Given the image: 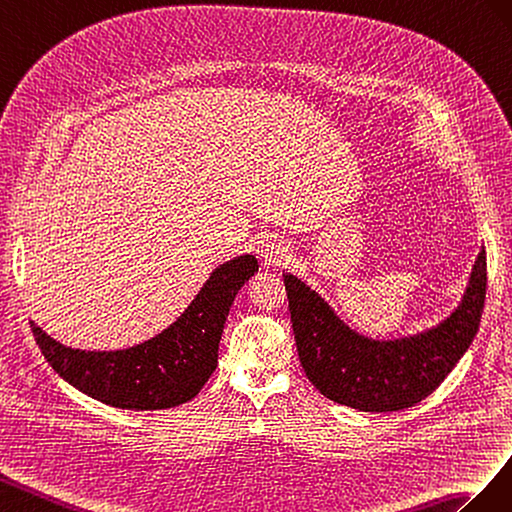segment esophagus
Listing matches in <instances>:
<instances>
[{
  "label": "esophagus",
  "instance_id": "obj_1",
  "mask_svg": "<svg viewBox=\"0 0 512 512\" xmlns=\"http://www.w3.org/2000/svg\"><path fill=\"white\" fill-rule=\"evenodd\" d=\"M257 253H259L261 259H264V264L276 266V264H281V261L285 259L287 248H285V244L281 240H276L272 236H266V238H261L257 242Z\"/></svg>",
  "mask_w": 512,
  "mask_h": 512
}]
</instances>
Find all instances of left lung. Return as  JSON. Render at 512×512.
<instances>
[{
  "instance_id": "8db88e82",
  "label": "left lung",
  "mask_w": 512,
  "mask_h": 512,
  "mask_svg": "<svg viewBox=\"0 0 512 512\" xmlns=\"http://www.w3.org/2000/svg\"><path fill=\"white\" fill-rule=\"evenodd\" d=\"M291 326L309 382L360 412L407 410L444 382L472 345L487 294V255L478 253L459 306L412 337L375 341L349 328L315 289L283 272Z\"/></svg>"
}]
</instances>
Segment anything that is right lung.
<instances>
[{"mask_svg":"<svg viewBox=\"0 0 512 512\" xmlns=\"http://www.w3.org/2000/svg\"><path fill=\"white\" fill-rule=\"evenodd\" d=\"M257 270L253 255L225 261L169 328L115 352L72 349L29 324L55 373L87 397L120 410H167L197 397L214 373L229 306Z\"/></svg>","mask_w":512,"mask_h":512,"instance_id":"add662e5","label":"right lung"}]
</instances>
